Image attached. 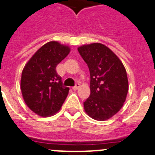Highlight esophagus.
<instances>
[{
  "instance_id": "34e87169",
  "label": "esophagus",
  "mask_w": 155,
  "mask_h": 155,
  "mask_svg": "<svg viewBox=\"0 0 155 155\" xmlns=\"http://www.w3.org/2000/svg\"><path fill=\"white\" fill-rule=\"evenodd\" d=\"M80 87V84H76L75 86H74L73 87H72V89H73L74 91H76V90L79 89V87Z\"/></svg>"
}]
</instances>
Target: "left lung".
<instances>
[{
  "instance_id": "obj_1",
  "label": "left lung",
  "mask_w": 155,
  "mask_h": 155,
  "mask_svg": "<svg viewBox=\"0 0 155 155\" xmlns=\"http://www.w3.org/2000/svg\"><path fill=\"white\" fill-rule=\"evenodd\" d=\"M91 75V94L84 102V110L96 120H106L122 108L128 91L125 68L120 60L103 44L91 43L78 48Z\"/></svg>"
}]
</instances>
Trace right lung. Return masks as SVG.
Wrapping results in <instances>:
<instances>
[{
    "instance_id": "obj_1",
    "label": "right lung",
    "mask_w": 155,
    "mask_h": 155,
    "mask_svg": "<svg viewBox=\"0 0 155 155\" xmlns=\"http://www.w3.org/2000/svg\"><path fill=\"white\" fill-rule=\"evenodd\" d=\"M69 52V46L49 41L38 49L23 68L20 81L22 95L30 110L38 116L57 114L67 97L69 88L63 87L56 67Z\"/></svg>"
}]
</instances>
